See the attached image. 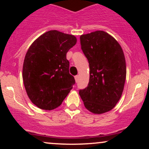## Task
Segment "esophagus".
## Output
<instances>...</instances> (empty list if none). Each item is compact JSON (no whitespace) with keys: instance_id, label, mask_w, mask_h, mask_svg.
<instances>
[{"instance_id":"obj_1","label":"esophagus","mask_w":149,"mask_h":149,"mask_svg":"<svg viewBox=\"0 0 149 149\" xmlns=\"http://www.w3.org/2000/svg\"><path fill=\"white\" fill-rule=\"evenodd\" d=\"M75 80H76V83H78V80H79V76H78V75H77V76H75Z\"/></svg>"}]
</instances>
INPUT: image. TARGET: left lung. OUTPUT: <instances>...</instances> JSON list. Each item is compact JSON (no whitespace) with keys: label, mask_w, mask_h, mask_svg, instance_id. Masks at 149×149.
I'll list each match as a JSON object with an SVG mask.
<instances>
[{"label":"left lung","mask_w":149,"mask_h":149,"mask_svg":"<svg viewBox=\"0 0 149 149\" xmlns=\"http://www.w3.org/2000/svg\"><path fill=\"white\" fill-rule=\"evenodd\" d=\"M81 49L90 66L87 88L79 90L85 107L95 114L113 109L124 89L126 63L117 40L103 31L80 36Z\"/></svg>","instance_id":"8db88e82"}]
</instances>
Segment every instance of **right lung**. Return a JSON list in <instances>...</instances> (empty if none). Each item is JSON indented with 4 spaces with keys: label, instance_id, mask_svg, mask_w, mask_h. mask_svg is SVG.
Here are the masks:
<instances>
[{
    "label": "right lung",
    "instance_id": "obj_1",
    "mask_svg": "<svg viewBox=\"0 0 149 149\" xmlns=\"http://www.w3.org/2000/svg\"><path fill=\"white\" fill-rule=\"evenodd\" d=\"M76 38L49 31L34 41L26 54L22 77L29 98L36 107L52 110L61 105L75 84L66 53Z\"/></svg>",
    "mask_w": 149,
    "mask_h": 149
}]
</instances>
